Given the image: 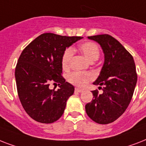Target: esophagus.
Segmentation results:
<instances>
[{
  "label": "esophagus",
  "mask_w": 146,
  "mask_h": 146,
  "mask_svg": "<svg viewBox=\"0 0 146 146\" xmlns=\"http://www.w3.org/2000/svg\"><path fill=\"white\" fill-rule=\"evenodd\" d=\"M74 91L76 92V93H82L84 90H81V89H79V88H75Z\"/></svg>",
  "instance_id": "34e87169"
}]
</instances>
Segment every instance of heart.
I'll return each instance as SVG.
<instances>
[{
	"label": "heart",
	"mask_w": 146,
	"mask_h": 146,
	"mask_svg": "<svg viewBox=\"0 0 146 146\" xmlns=\"http://www.w3.org/2000/svg\"><path fill=\"white\" fill-rule=\"evenodd\" d=\"M79 50L89 61L94 62L99 59L100 55V47L93 41H86L78 46ZM73 56L72 48H67L62 56L61 63L63 69L66 70L70 67V63ZM93 79V75L88 72H74L68 75V80L72 84L82 87Z\"/></svg>",
	"instance_id": "obj_1"
}]
</instances>
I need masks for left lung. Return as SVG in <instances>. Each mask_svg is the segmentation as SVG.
Returning <instances> with one entry per match:
<instances>
[{
    "instance_id": "8db88e82",
    "label": "left lung",
    "mask_w": 146,
    "mask_h": 146,
    "mask_svg": "<svg viewBox=\"0 0 146 146\" xmlns=\"http://www.w3.org/2000/svg\"><path fill=\"white\" fill-rule=\"evenodd\" d=\"M88 38L102 46L105 62L93 83L101 86L103 93L93 90V100L85 106V109L93 121L107 124L123 115L130 104L137 81L136 66L132 55L112 36L104 34Z\"/></svg>"
}]
</instances>
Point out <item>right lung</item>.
Listing matches in <instances>:
<instances>
[{
    "instance_id": "obj_1",
    "label": "right lung",
    "mask_w": 146,
    "mask_h": 146,
    "mask_svg": "<svg viewBox=\"0 0 146 146\" xmlns=\"http://www.w3.org/2000/svg\"><path fill=\"white\" fill-rule=\"evenodd\" d=\"M81 38L44 33L21 53L15 69L17 93L23 108L35 121L51 123L63 114L74 87L62 75V56L67 47ZM53 82L59 84L57 91L48 87Z\"/></svg>"
}]
</instances>
